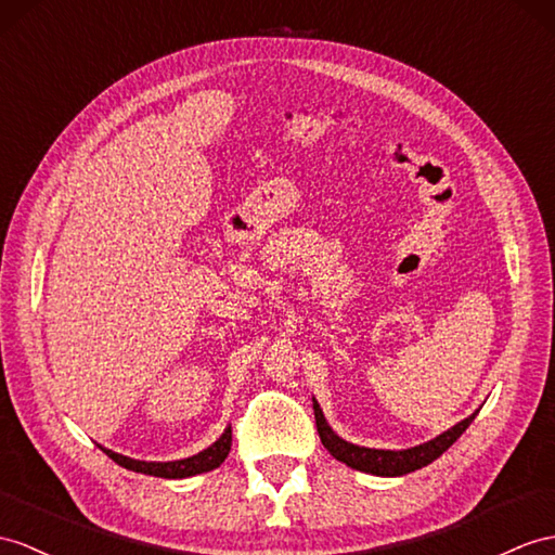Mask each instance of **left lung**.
<instances>
[{
  "mask_svg": "<svg viewBox=\"0 0 555 555\" xmlns=\"http://www.w3.org/2000/svg\"><path fill=\"white\" fill-rule=\"evenodd\" d=\"M313 410H315V424H318L320 440L334 459H339V462H344L346 466L356 468V470L372 473V476H386V478L404 476V473H412L416 468L428 466L430 462H436V459L444 450L452 448L456 438L464 434V430L470 426V422L478 414L476 412V414L466 416L464 422H459L450 430H444V434H440L438 438L428 440L424 444H416V448H410V450H370V448H360V444H353V442H346L344 438L336 436L330 428L327 418H324L315 398H313Z\"/></svg>",
  "mask_w": 555,
  "mask_h": 555,
  "instance_id": "obj_1",
  "label": "left lung"
}]
</instances>
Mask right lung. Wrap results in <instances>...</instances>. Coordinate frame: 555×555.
Wrapping results in <instances>:
<instances>
[{"mask_svg":"<svg viewBox=\"0 0 555 555\" xmlns=\"http://www.w3.org/2000/svg\"><path fill=\"white\" fill-rule=\"evenodd\" d=\"M231 444H233V434H231V426L223 430V436L216 440L214 444H209L207 450H202L193 456L188 459H179V462H139V459H131L125 454H117L113 450H105L101 448L107 456L113 459L115 464L125 466L129 470H137V473H145V476H155V478H191L197 476V473H207L219 468L228 452H231Z\"/></svg>","mask_w":555,"mask_h":555,"instance_id":"add662e5","label":"right lung"}]
</instances>
